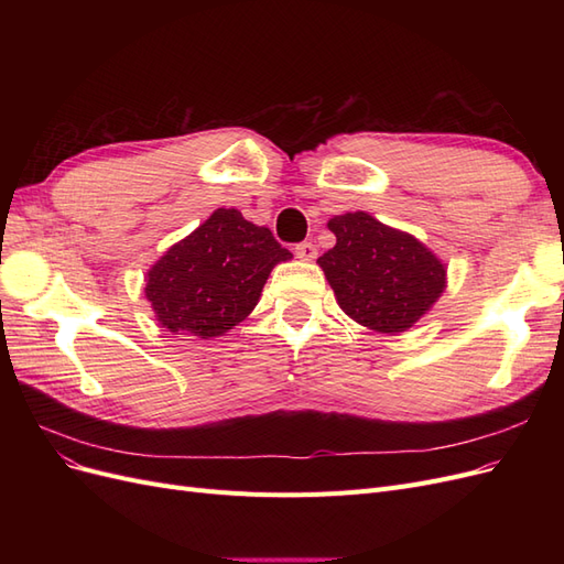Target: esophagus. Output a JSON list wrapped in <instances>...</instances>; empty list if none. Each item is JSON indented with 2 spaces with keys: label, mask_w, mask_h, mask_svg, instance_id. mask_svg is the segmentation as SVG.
<instances>
[{
  "label": "esophagus",
  "mask_w": 564,
  "mask_h": 564,
  "mask_svg": "<svg viewBox=\"0 0 564 564\" xmlns=\"http://www.w3.org/2000/svg\"><path fill=\"white\" fill-rule=\"evenodd\" d=\"M294 253H296V259H301V261H315V259H317V249H315V245H311V242L296 245V247H294Z\"/></svg>",
  "instance_id": "obj_1"
}]
</instances>
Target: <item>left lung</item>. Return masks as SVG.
Masks as SVG:
<instances>
[{
    "label": "left lung",
    "instance_id": "8db88e82",
    "mask_svg": "<svg viewBox=\"0 0 564 564\" xmlns=\"http://www.w3.org/2000/svg\"><path fill=\"white\" fill-rule=\"evenodd\" d=\"M336 245L317 263L338 308L379 334H402L429 313L447 286V265L414 235L367 212L329 218Z\"/></svg>",
    "mask_w": 564,
    "mask_h": 564
}]
</instances>
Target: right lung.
<instances>
[{
  "label": "right lung",
  "instance_id": "1",
  "mask_svg": "<svg viewBox=\"0 0 564 564\" xmlns=\"http://www.w3.org/2000/svg\"><path fill=\"white\" fill-rule=\"evenodd\" d=\"M289 259L270 228L216 209L150 265L145 299L166 332L216 338L249 317L272 268Z\"/></svg>",
  "mask_w": 564,
  "mask_h": 564
}]
</instances>
